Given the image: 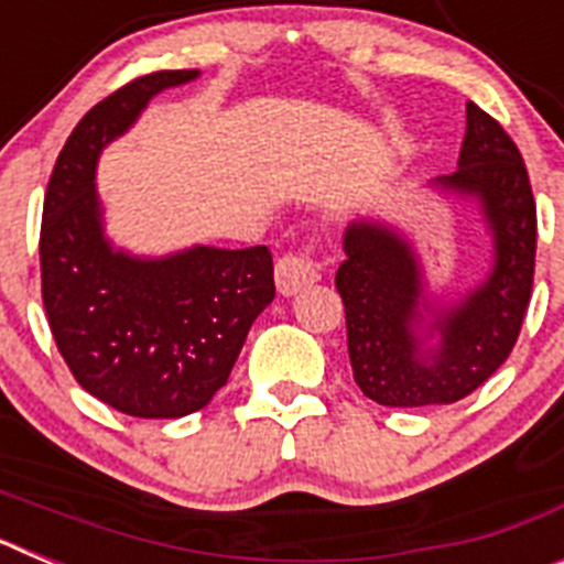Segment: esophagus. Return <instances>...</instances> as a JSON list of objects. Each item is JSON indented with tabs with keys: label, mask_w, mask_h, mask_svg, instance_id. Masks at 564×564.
<instances>
[{
	"label": "esophagus",
	"mask_w": 564,
	"mask_h": 564,
	"mask_svg": "<svg viewBox=\"0 0 564 564\" xmlns=\"http://www.w3.org/2000/svg\"><path fill=\"white\" fill-rule=\"evenodd\" d=\"M318 279V265L302 253H288L276 262V288L282 296H293Z\"/></svg>",
	"instance_id": "esophagus-1"
}]
</instances>
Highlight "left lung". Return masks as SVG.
Segmentation results:
<instances>
[{"label":"left lung","instance_id":"8db88e82","mask_svg":"<svg viewBox=\"0 0 564 564\" xmlns=\"http://www.w3.org/2000/svg\"><path fill=\"white\" fill-rule=\"evenodd\" d=\"M423 188L463 203L488 237V268L466 291H437L410 231L383 217L347 223L336 288L347 316L352 378L381 406H441L500 370L534 285L536 208L520 149L466 104L457 169Z\"/></svg>","mask_w":564,"mask_h":564}]
</instances>
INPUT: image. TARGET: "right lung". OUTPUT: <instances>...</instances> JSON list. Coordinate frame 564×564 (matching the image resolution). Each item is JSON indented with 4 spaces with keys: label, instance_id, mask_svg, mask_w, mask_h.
<instances>
[{
    "label": "right lung",
    "instance_id": "right-lung-1",
    "mask_svg": "<svg viewBox=\"0 0 564 564\" xmlns=\"http://www.w3.org/2000/svg\"><path fill=\"white\" fill-rule=\"evenodd\" d=\"M197 78L200 69L152 73L96 104L64 143L44 197L39 253L50 330L84 390L132 417L203 410L276 296L265 246L134 253L107 234L96 183L104 149L154 96Z\"/></svg>",
    "mask_w": 564,
    "mask_h": 564
}]
</instances>
